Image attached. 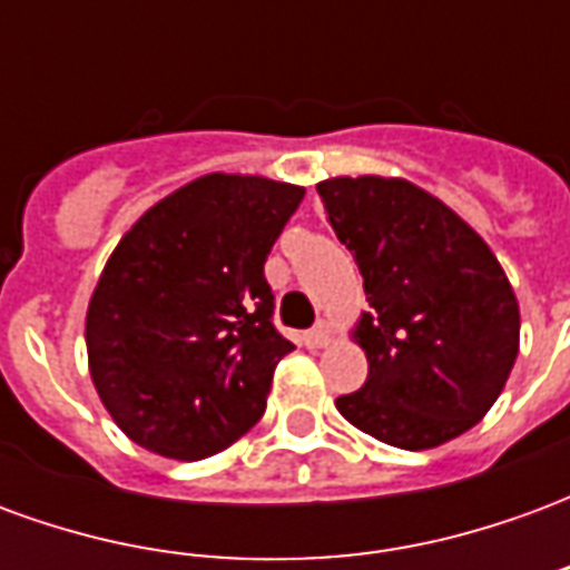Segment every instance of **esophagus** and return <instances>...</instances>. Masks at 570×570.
I'll list each match as a JSON object with an SVG mask.
<instances>
[{"instance_id":"34e87169","label":"esophagus","mask_w":570,"mask_h":570,"mask_svg":"<svg viewBox=\"0 0 570 570\" xmlns=\"http://www.w3.org/2000/svg\"><path fill=\"white\" fill-rule=\"evenodd\" d=\"M330 338H333V333H330V326H326V323H317L314 330H308V333H305V345H308V347H323V345H330Z\"/></svg>"}]
</instances>
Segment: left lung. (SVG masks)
Listing matches in <instances>:
<instances>
[{
	"label": "left lung",
	"mask_w": 570,
	"mask_h": 570,
	"mask_svg": "<svg viewBox=\"0 0 570 570\" xmlns=\"http://www.w3.org/2000/svg\"><path fill=\"white\" fill-rule=\"evenodd\" d=\"M317 191L370 302L354 330L370 379L335 409L409 452L461 436L494 406L519 354V302L501 262L409 179L335 176Z\"/></svg>",
	"instance_id": "8db88e82"
}]
</instances>
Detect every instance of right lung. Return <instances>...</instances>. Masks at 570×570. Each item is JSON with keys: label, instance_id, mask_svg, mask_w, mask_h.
Returning a JSON list of instances; mask_svg holds the SVG:
<instances>
[{"label": "right lung", "instance_id": "1", "mask_svg": "<svg viewBox=\"0 0 570 570\" xmlns=\"http://www.w3.org/2000/svg\"><path fill=\"white\" fill-rule=\"evenodd\" d=\"M305 188L207 174L142 213L97 281L85 342L106 412L164 458L198 461L265 412L293 342L274 330L265 259Z\"/></svg>", "mask_w": 570, "mask_h": 570}]
</instances>
